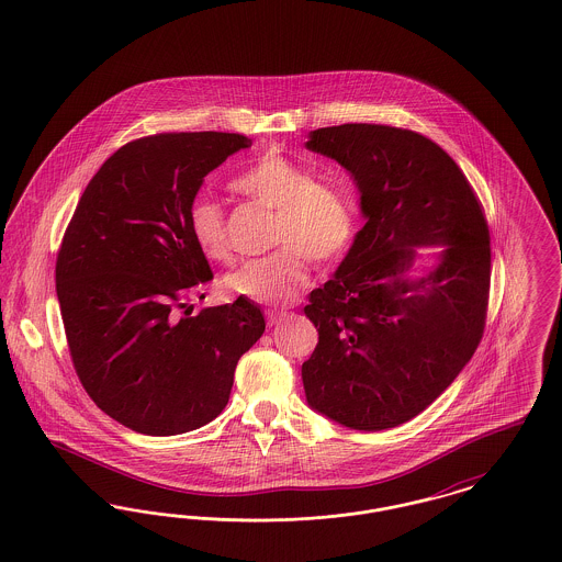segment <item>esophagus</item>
Returning <instances> with one entry per match:
<instances>
[{
  "instance_id": "34e87169",
  "label": "esophagus",
  "mask_w": 562,
  "mask_h": 562,
  "mask_svg": "<svg viewBox=\"0 0 562 562\" xmlns=\"http://www.w3.org/2000/svg\"><path fill=\"white\" fill-rule=\"evenodd\" d=\"M266 316H268L269 326H276V324H280V322L286 318V312H280V310H268V312H266Z\"/></svg>"
}]
</instances>
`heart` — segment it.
Masks as SVG:
<instances>
[{
	"label": "heart",
	"mask_w": 562,
	"mask_h": 562,
	"mask_svg": "<svg viewBox=\"0 0 562 562\" xmlns=\"http://www.w3.org/2000/svg\"><path fill=\"white\" fill-rule=\"evenodd\" d=\"M232 188L276 211L271 244L280 246L266 257L244 261L223 278V289L232 296L286 305L310 280L307 257L321 266L335 263L353 240L356 206L348 189L316 181L310 168L278 151L250 161ZM188 221L193 240L209 259H227V218L214 198H193Z\"/></svg>",
	"instance_id": "heart-1"
}]
</instances>
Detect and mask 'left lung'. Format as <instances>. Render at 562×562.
Here are the masks:
<instances>
[{
  "instance_id": "obj_1",
  "label": "left lung",
  "mask_w": 562,
  "mask_h": 562,
  "mask_svg": "<svg viewBox=\"0 0 562 562\" xmlns=\"http://www.w3.org/2000/svg\"><path fill=\"white\" fill-rule=\"evenodd\" d=\"M305 147L348 170L364 216L303 310L318 328L301 367L305 398L346 428H396L426 411L481 344L491 284L481 202L424 134L341 124L312 131ZM419 247L439 250L413 274Z\"/></svg>"
}]
</instances>
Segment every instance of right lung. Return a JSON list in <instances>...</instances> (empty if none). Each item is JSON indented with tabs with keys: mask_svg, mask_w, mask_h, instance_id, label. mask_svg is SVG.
I'll list each match as a JSON object with an SVG mask.
<instances>
[{
	"mask_svg": "<svg viewBox=\"0 0 562 562\" xmlns=\"http://www.w3.org/2000/svg\"><path fill=\"white\" fill-rule=\"evenodd\" d=\"M250 145L234 133L136 138L99 168L65 232L56 296L76 373L103 413L138 434L213 422L241 353L266 330L255 301L195 316L188 301L213 280L189 204L211 170Z\"/></svg>",
	"mask_w": 562,
	"mask_h": 562,
	"instance_id": "obj_1",
	"label": "right lung"
}]
</instances>
